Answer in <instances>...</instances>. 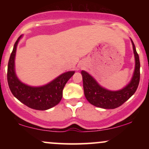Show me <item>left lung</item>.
<instances>
[{"mask_svg": "<svg viewBox=\"0 0 149 149\" xmlns=\"http://www.w3.org/2000/svg\"><path fill=\"white\" fill-rule=\"evenodd\" d=\"M131 41L135 59L134 71L130 82L122 90L118 91L107 90L101 86L88 72L81 71L85 96L92 105L105 109H116L129 100L136 92L140 80V62L139 54L132 39Z\"/></svg>", "mask_w": 149, "mask_h": 149, "instance_id": "left-lung-1", "label": "left lung"}]
</instances>
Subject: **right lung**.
<instances>
[{
  "label": "right lung",
  "mask_w": 149,
  "mask_h": 149,
  "mask_svg": "<svg viewBox=\"0 0 149 149\" xmlns=\"http://www.w3.org/2000/svg\"><path fill=\"white\" fill-rule=\"evenodd\" d=\"M22 35L15 42L8 66V83L10 91L19 101L31 109L44 111L60 102L65 85L75 71L64 73L50 83L40 87H32L22 83L15 73V59L17 47Z\"/></svg>",
  "instance_id": "right-lung-1"
}]
</instances>
